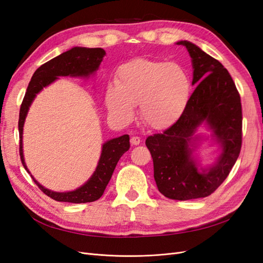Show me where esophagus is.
<instances>
[{
    "mask_svg": "<svg viewBox=\"0 0 263 263\" xmlns=\"http://www.w3.org/2000/svg\"><path fill=\"white\" fill-rule=\"evenodd\" d=\"M130 142H132V145H135V146L139 145L140 142H141L140 137H138V136H133V137L130 138Z\"/></svg>",
    "mask_w": 263,
    "mask_h": 263,
    "instance_id": "obj_1",
    "label": "esophagus"
}]
</instances>
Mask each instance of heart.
Segmentation results:
<instances>
[{"instance_id": "b5f03b06", "label": "heart", "mask_w": 263, "mask_h": 263, "mask_svg": "<svg viewBox=\"0 0 263 263\" xmlns=\"http://www.w3.org/2000/svg\"><path fill=\"white\" fill-rule=\"evenodd\" d=\"M185 71L173 63L134 59L119 67L115 83L107 85L105 105L109 116L127 123L139 103L146 125L162 129L177 122L190 98Z\"/></svg>"}]
</instances>
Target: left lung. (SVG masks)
Here are the masks:
<instances>
[{
	"label": "left lung",
	"instance_id": "left-lung-1",
	"mask_svg": "<svg viewBox=\"0 0 263 263\" xmlns=\"http://www.w3.org/2000/svg\"><path fill=\"white\" fill-rule=\"evenodd\" d=\"M192 58L193 81L197 84L179 117L162 134L146 139L154 161L159 192L171 200L186 201L211 195L233 169L242 142L240 95L221 63L196 45L182 41ZM205 121L221 144L222 154L208 171L197 170L189 144L197 127Z\"/></svg>",
	"mask_w": 263,
	"mask_h": 263
}]
</instances>
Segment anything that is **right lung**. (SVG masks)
Masks as SVG:
<instances>
[{
	"label": "right lung",
	"instance_id": "obj_1",
	"mask_svg": "<svg viewBox=\"0 0 263 263\" xmlns=\"http://www.w3.org/2000/svg\"><path fill=\"white\" fill-rule=\"evenodd\" d=\"M105 50L102 48H85V47H74L66 52L59 54L48 62L39 67L31 77V80L27 86L25 97L23 99L20 118H18V132H20V156L21 160L28 173L25 160L23 155V127L26 115L36 94L41 92L45 86L49 85L58 79V77H83L86 78L94 73L101 65ZM129 136H123L106 141L102 148L99 164L90 180L74 191L71 192H53L43 185L31 177L37 186L43 192L58 202L68 203H89L99 200L104 193V191L112 178L115 166L121 157L129 149ZM31 176V174H30Z\"/></svg>",
	"mask_w": 263,
	"mask_h": 263
}]
</instances>
